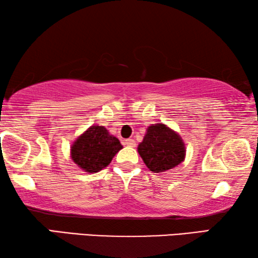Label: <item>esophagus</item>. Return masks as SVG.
<instances>
[{"label": "esophagus", "instance_id": "esophagus-1", "mask_svg": "<svg viewBox=\"0 0 258 258\" xmlns=\"http://www.w3.org/2000/svg\"><path fill=\"white\" fill-rule=\"evenodd\" d=\"M123 144L126 146H130V147H135L136 146V142L134 141V139H125L123 142Z\"/></svg>", "mask_w": 258, "mask_h": 258}]
</instances>
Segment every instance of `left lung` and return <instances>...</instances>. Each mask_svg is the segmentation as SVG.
I'll return each instance as SVG.
<instances>
[{"mask_svg": "<svg viewBox=\"0 0 258 258\" xmlns=\"http://www.w3.org/2000/svg\"><path fill=\"white\" fill-rule=\"evenodd\" d=\"M137 151L146 167L153 172L176 168L186 157V147L180 135L162 122L147 126Z\"/></svg>", "mask_w": 258, "mask_h": 258, "instance_id": "8db88e82", "label": "left lung"}]
</instances>
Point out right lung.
<instances>
[{"mask_svg":"<svg viewBox=\"0 0 258 258\" xmlns=\"http://www.w3.org/2000/svg\"><path fill=\"white\" fill-rule=\"evenodd\" d=\"M123 149L116 137L104 125L92 124L71 145V159L84 172L96 174L111 163Z\"/></svg>","mask_w":258,"mask_h":258,"instance_id":"right-lung-1","label":"right lung"}]
</instances>
